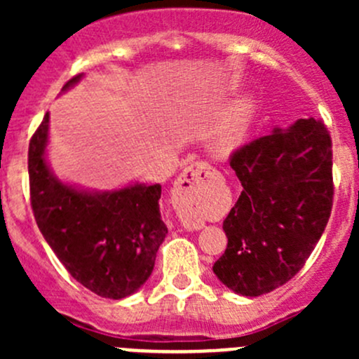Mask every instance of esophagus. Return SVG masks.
Segmentation results:
<instances>
[{
    "instance_id": "esophagus-1",
    "label": "esophagus",
    "mask_w": 359,
    "mask_h": 359,
    "mask_svg": "<svg viewBox=\"0 0 359 359\" xmlns=\"http://www.w3.org/2000/svg\"><path fill=\"white\" fill-rule=\"evenodd\" d=\"M212 177L213 170L203 161L193 163L187 168H184V172L177 179L175 187H173V200H175L177 210H180L182 213L194 212L203 200V189ZM184 227L198 231L201 229L203 224L198 220H184Z\"/></svg>"
}]
</instances>
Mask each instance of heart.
<instances>
[{
	"instance_id": "b5f03b06",
	"label": "heart",
	"mask_w": 359,
	"mask_h": 359,
	"mask_svg": "<svg viewBox=\"0 0 359 359\" xmlns=\"http://www.w3.org/2000/svg\"><path fill=\"white\" fill-rule=\"evenodd\" d=\"M253 112H255V100L252 97H241L233 106L227 107L210 140L213 153L229 154L243 142L250 130Z\"/></svg>"
}]
</instances>
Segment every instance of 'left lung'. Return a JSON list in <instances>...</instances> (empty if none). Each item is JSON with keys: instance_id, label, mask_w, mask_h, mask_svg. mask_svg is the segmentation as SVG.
Returning <instances> with one entry per match:
<instances>
[{"instance_id": "1", "label": "left lung", "mask_w": 359, "mask_h": 359, "mask_svg": "<svg viewBox=\"0 0 359 359\" xmlns=\"http://www.w3.org/2000/svg\"><path fill=\"white\" fill-rule=\"evenodd\" d=\"M241 194L224 220L227 248L215 276L259 297L290 281L320 241L332 212V140L314 118L252 140L231 156Z\"/></svg>"}]
</instances>
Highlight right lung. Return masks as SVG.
I'll use <instances>...</instances> for the list:
<instances>
[{"label": "right lung", "mask_w": 359, "mask_h": 359, "mask_svg": "<svg viewBox=\"0 0 359 359\" xmlns=\"http://www.w3.org/2000/svg\"><path fill=\"white\" fill-rule=\"evenodd\" d=\"M74 76L62 92L81 81ZM50 114L29 142V186L36 224L50 248L78 283L106 299H125L154 269L168 234L159 212L161 186L132 182L90 191L62 182L46 159Z\"/></svg>", "instance_id": "add662e5"}]
</instances>
